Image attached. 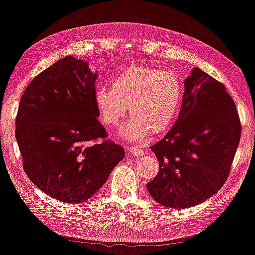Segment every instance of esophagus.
Here are the masks:
<instances>
[{"label":"esophagus","mask_w":255,"mask_h":255,"mask_svg":"<svg viewBox=\"0 0 255 255\" xmlns=\"http://www.w3.org/2000/svg\"><path fill=\"white\" fill-rule=\"evenodd\" d=\"M128 151L130 152V153H131L132 155H136V157H139V155H143V153H144V151H143L142 147H139V146H137V145H132V146H130V147H128Z\"/></svg>","instance_id":"1"}]
</instances>
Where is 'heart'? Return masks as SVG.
<instances>
[{
	"label": "heart",
	"mask_w": 255,
	"mask_h": 255,
	"mask_svg": "<svg viewBox=\"0 0 255 255\" xmlns=\"http://www.w3.org/2000/svg\"><path fill=\"white\" fill-rule=\"evenodd\" d=\"M183 93V83L174 71L136 64L112 79L111 89L98 86L95 90V103L108 127L118 126L129 106L132 116L121 128L120 134L139 140L151 131H165L175 123Z\"/></svg>",
	"instance_id": "heart-1"
}]
</instances>
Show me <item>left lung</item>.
Returning <instances> with one entry per match:
<instances>
[{
  "label": "left lung",
  "instance_id": "obj_1",
  "mask_svg": "<svg viewBox=\"0 0 255 255\" xmlns=\"http://www.w3.org/2000/svg\"><path fill=\"white\" fill-rule=\"evenodd\" d=\"M184 89L176 123L151 146L159 172L147 182V191L169 208L195 206L223 187L242 134L236 105L223 83L193 67Z\"/></svg>",
  "mask_w": 255,
  "mask_h": 255
}]
</instances>
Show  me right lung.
Returning a JSON list of instances; mask_svg holds the SVG:
<instances>
[{
  "label": "right lung",
  "mask_w": 255,
  "mask_h": 255,
  "mask_svg": "<svg viewBox=\"0 0 255 255\" xmlns=\"http://www.w3.org/2000/svg\"><path fill=\"white\" fill-rule=\"evenodd\" d=\"M96 79L88 63L67 56L36 75L19 102L16 139L25 173L64 203L93 197L125 157L97 119Z\"/></svg>",
  "instance_id": "obj_1"
}]
</instances>
